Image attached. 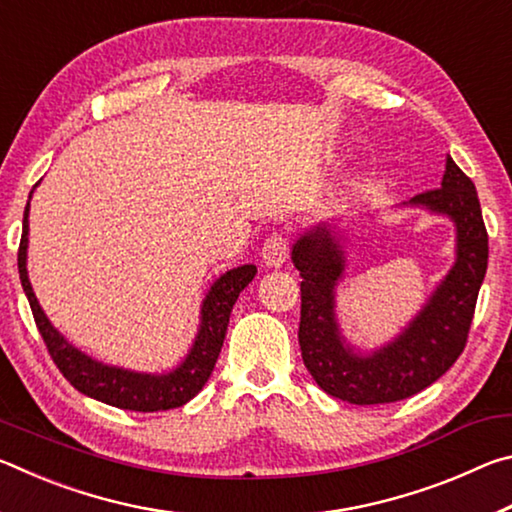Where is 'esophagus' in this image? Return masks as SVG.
Returning <instances> with one entry per match:
<instances>
[{
	"label": "esophagus",
	"mask_w": 512,
	"mask_h": 512,
	"mask_svg": "<svg viewBox=\"0 0 512 512\" xmlns=\"http://www.w3.org/2000/svg\"><path fill=\"white\" fill-rule=\"evenodd\" d=\"M262 259H264V264L271 266V268H277V266H282L284 262H287V259H289V241H287V237L277 235V232H275V235L268 237L264 241V248H262Z\"/></svg>",
	"instance_id": "esophagus-1"
}]
</instances>
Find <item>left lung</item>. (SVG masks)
<instances>
[{"label":"left lung","instance_id":"8db88e82","mask_svg":"<svg viewBox=\"0 0 512 512\" xmlns=\"http://www.w3.org/2000/svg\"><path fill=\"white\" fill-rule=\"evenodd\" d=\"M402 205L452 221L456 257L418 314L381 348L361 350L341 332L336 287L348 266V237L339 225L332 221L311 225L291 248L293 266L302 277L298 329L302 361L327 395L350 404L406 400L443 377L465 348L488 268V232L476 187L449 155L440 187Z\"/></svg>","mask_w":512,"mask_h":512}]
</instances>
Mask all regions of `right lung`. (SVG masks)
I'll return each instance as SVG.
<instances>
[{
	"label": "right lung",
	"instance_id": "right-lung-1",
	"mask_svg": "<svg viewBox=\"0 0 512 512\" xmlns=\"http://www.w3.org/2000/svg\"><path fill=\"white\" fill-rule=\"evenodd\" d=\"M27 250L29 203L27 210H24L17 268H20L22 289L27 293L33 318H36L42 339L47 343L51 359H54L58 370L63 372V377L76 388V391L94 397V400L99 402L117 406V409L142 413L176 409V406H183L198 395V391L205 386V381L210 379L216 359H219L225 332H228L230 311L235 307L239 293L253 282V277L257 273L255 264H244L230 268V271H225L221 277H216L210 291H207L203 298L201 323H198L196 339L192 343V348H189L187 357L180 361L176 368H171L167 372H137L92 359L90 354L81 352L76 345L69 343L54 325H51V320L47 318L45 311H42L29 282Z\"/></svg>",
	"mask_w": 512,
	"mask_h": 512
}]
</instances>
